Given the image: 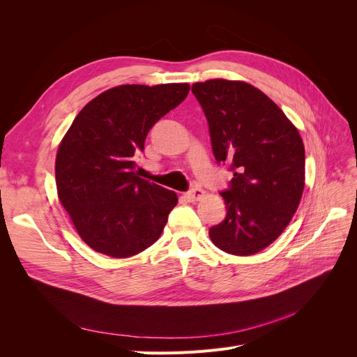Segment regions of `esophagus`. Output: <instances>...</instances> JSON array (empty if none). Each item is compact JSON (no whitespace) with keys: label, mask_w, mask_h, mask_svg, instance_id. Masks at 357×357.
I'll use <instances>...</instances> for the list:
<instances>
[{"label":"esophagus","mask_w":357,"mask_h":357,"mask_svg":"<svg viewBox=\"0 0 357 357\" xmlns=\"http://www.w3.org/2000/svg\"><path fill=\"white\" fill-rule=\"evenodd\" d=\"M204 195H205V192H204L201 188H195V189H192V190L186 192V193H185V198H186L188 201H190V202H195V201L202 199Z\"/></svg>","instance_id":"1"}]
</instances>
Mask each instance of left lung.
Wrapping results in <instances>:
<instances>
[{
    "label": "left lung",
    "mask_w": 357,
    "mask_h": 357,
    "mask_svg": "<svg viewBox=\"0 0 357 357\" xmlns=\"http://www.w3.org/2000/svg\"><path fill=\"white\" fill-rule=\"evenodd\" d=\"M207 117L211 147L234 177L222 192L226 218L208 235L220 250L248 256L275 241L298 208L305 185V150L282 109L245 82L192 84Z\"/></svg>",
    "instance_id": "obj_1"
}]
</instances>
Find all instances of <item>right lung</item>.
I'll return each mask as SVG.
<instances>
[{
	"label": "right lung",
	"mask_w": 357,
	"mask_h": 357,
	"mask_svg": "<svg viewBox=\"0 0 357 357\" xmlns=\"http://www.w3.org/2000/svg\"><path fill=\"white\" fill-rule=\"evenodd\" d=\"M188 83L122 84L75 116L56 153L58 197L95 252L131 257L164 231L176 192L138 177L134 155L152 126L186 98Z\"/></svg>",
	"instance_id": "1"
}]
</instances>
